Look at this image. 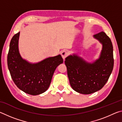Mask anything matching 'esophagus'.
<instances>
[{
    "instance_id": "1",
    "label": "esophagus",
    "mask_w": 122,
    "mask_h": 122,
    "mask_svg": "<svg viewBox=\"0 0 122 122\" xmlns=\"http://www.w3.org/2000/svg\"><path fill=\"white\" fill-rule=\"evenodd\" d=\"M61 54L62 57V58L63 59V60H65L66 57L68 56V53L67 51H62Z\"/></svg>"
}]
</instances>
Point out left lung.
<instances>
[{"mask_svg": "<svg viewBox=\"0 0 122 122\" xmlns=\"http://www.w3.org/2000/svg\"><path fill=\"white\" fill-rule=\"evenodd\" d=\"M103 45L101 56L92 63L86 62L77 55L65 59L70 84L76 92L90 94L102 89L108 81L113 67V46L104 32L94 35Z\"/></svg>", "mask_w": 122, "mask_h": 122, "instance_id": "1", "label": "left lung"}]
</instances>
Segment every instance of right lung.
I'll return each mask as SVG.
<instances>
[{
    "label": "right lung",
    "mask_w": 122,
    "mask_h": 122,
    "mask_svg": "<svg viewBox=\"0 0 122 122\" xmlns=\"http://www.w3.org/2000/svg\"><path fill=\"white\" fill-rule=\"evenodd\" d=\"M20 32L12 37L7 55V65L15 85L26 93L36 95L46 92L55 69L63 63L60 55L31 64L22 59L18 51Z\"/></svg>",
    "instance_id": "1"
}]
</instances>
